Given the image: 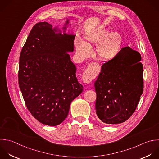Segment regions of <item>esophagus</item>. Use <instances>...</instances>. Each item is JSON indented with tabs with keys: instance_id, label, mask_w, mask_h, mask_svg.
Here are the masks:
<instances>
[{
	"instance_id": "esophagus-1",
	"label": "esophagus",
	"mask_w": 159,
	"mask_h": 159,
	"mask_svg": "<svg viewBox=\"0 0 159 159\" xmlns=\"http://www.w3.org/2000/svg\"><path fill=\"white\" fill-rule=\"evenodd\" d=\"M98 70V65L95 62L89 63L83 74V80L86 83H90L95 77Z\"/></svg>"
}]
</instances>
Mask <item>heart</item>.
<instances>
[{"label":"heart","mask_w":159,"mask_h":159,"mask_svg":"<svg viewBox=\"0 0 159 159\" xmlns=\"http://www.w3.org/2000/svg\"><path fill=\"white\" fill-rule=\"evenodd\" d=\"M104 29H99L86 37L84 43L76 40V47L78 54L82 57L91 55L93 45L96 47L98 56L104 60H111L118 55L120 45L121 37L117 33H111L107 35Z\"/></svg>","instance_id":"b5f03b06"}]
</instances>
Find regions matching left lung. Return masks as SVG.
<instances>
[{
  "instance_id": "1",
  "label": "left lung",
  "mask_w": 159,
  "mask_h": 159,
  "mask_svg": "<svg viewBox=\"0 0 159 159\" xmlns=\"http://www.w3.org/2000/svg\"><path fill=\"white\" fill-rule=\"evenodd\" d=\"M140 60L138 52L126 47L102 65L94 87L96 112L104 123L124 122L136 109L143 90Z\"/></svg>"
}]
</instances>
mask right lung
<instances>
[{
	"label": "right lung",
	"mask_w": 159,
	"mask_h": 159,
	"mask_svg": "<svg viewBox=\"0 0 159 159\" xmlns=\"http://www.w3.org/2000/svg\"><path fill=\"white\" fill-rule=\"evenodd\" d=\"M54 30L47 22L33 27L20 53L18 73L28 110L38 121L52 126L66 118L71 102L83 91L76 66L66 53L74 50L75 35H57Z\"/></svg>",
	"instance_id": "add662e5"
}]
</instances>
